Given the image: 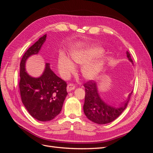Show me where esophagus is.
<instances>
[{"label": "esophagus", "mask_w": 153, "mask_h": 153, "mask_svg": "<svg viewBox=\"0 0 153 153\" xmlns=\"http://www.w3.org/2000/svg\"><path fill=\"white\" fill-rule=\"evenodd\" d=\"M75 86L73 84H69L67 86V91H68V92H70V91L75 89Z\"/></svg>", "instance_id": "1"}]
</instances>
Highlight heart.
<instances>
[{"mask_svg":"<svg viewBox=\"0 0 153 153\" xmlns=\"http://www.w3.org/2000/svg\"><path fill=\"white\" fill-rule=\"evenodd\" d=\"M104 52V50L99 46L92 45L85 49L75 51L71 54L72 61L78 64H83L91 61L92 59L99 56ZM103 66V61L86 63L82 66L81 72L86 78H95L98 77ZM59 70L62 76L68 78L75 69L71 60L64 54H61L58 62Z\"/></svg>","mask_w":153,"mask_h":153,"instance_id":"1","label":"heart"}]
</instances>
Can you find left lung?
Here are the masks:
<instances>
[{
	"label": "left lung",
	"mask_w": 153,
	"mask_h": 153,
	"mask_svg": "<svg viewBox=\"0 0 153 153\" xmlns=\"http://www.w3.org/2000/svg\"><path fill=\"white\" fill-rule=\"evenodd\" d=\"M127 57L133 64L131 55L126 52ZM85 88L84 112L90 121L99 124L110 123L116 119L126 108L132 92L128 95L127 100L120 105L119 107L108 105L104 102L98 93L96 83L89 80L84 84Z\"/></svg>",
	"instance_id": "1"
}]
</instances>
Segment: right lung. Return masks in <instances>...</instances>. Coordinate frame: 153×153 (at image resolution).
<instances>
[{
    "label": "right lung",
    "instance_id": "add662e5",
    "mask_svg": "<svg viewBox=\"0 0 153 153\" xmlns=\"http://www.w3.org/2000/svg\"><path fill=\"white\" fill-rule=\"evenodd\" d=\"M47 38L44 35L27 50L20 62L19 87L23 104L32 117L39 121H48L59 114L68 94L66 82L57 76L46 63L42 75L30 76L25 71L27 59L38 54Z\"/></svg>",
    "mask_w": 153,
    "mask_h": 153
}]
</instances>
